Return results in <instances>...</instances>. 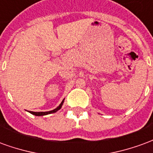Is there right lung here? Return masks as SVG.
I'll list each match as a JSON object with an SVG mask.
<instances>
[{"mask_svg": "<svg viewBox=\"0 0 153 153\" xmlns=\"http://www.w3.org/2000/svg\"><path fill=\"white\" fill-rule=\"evenodd\" d=\"M64 100L62 101V102H61V103H60V105L57 106L56 109L52 110V111H45V112H43V111H42V112H34V111H29V112L31 113V114H33V115H37V116H42V115H48V114H51V113L56 112V111H59V110H60V108L62 107V105H63V103H64Z\"/></svg>", "mask_w": 153, "mask_h": 153, "instance_id": "1", "label": "right lung"}]
</instances>
